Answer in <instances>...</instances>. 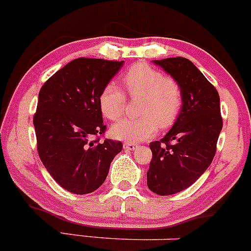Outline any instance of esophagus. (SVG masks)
Returning a JSON list of instances; mask_svg holds the SVG:
<instances>
[{"label":"esophagus","instance_id":"esophagus-1","mask_svg":"<svg viewBox=\"0 0 251 251\" xmlns=\"http://www.w3.org/2000/svg\"><path fill=\"white\" fill-rule=\"evenodd\" d=\"M123 147H125V150L134 151L137 147V145L136 144H133V142H126V144L123 145Z\"/></svg>","mask_w":251,"mask_h":251}]
</instances>
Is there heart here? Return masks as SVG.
<instances>
[{
    "label": "heart",
    "mask_w": 251,
    "mask_h": 251,
    "mask_svg": "<svg viewBox=\"0 0 251 251\" xmlns=\"http://www.w3.org/2000/svg\"><path fill=\"white\" fill-rule=\"evenodd\" d=\"M123 85L133 98H141L136 118H122L112 126L117 139L142 141L158 130L171 126L178 118L183 104L180 85L175 77L164 75L147 63H136L123 75ZM99 106L106 118L115 121L125 112L126 97L115 82L104 86L99 94Z\"/></svg>",
    "instance_id": "heart-1"
}]
</instances>
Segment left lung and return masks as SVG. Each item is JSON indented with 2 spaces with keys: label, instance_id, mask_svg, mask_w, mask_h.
Returning a JSON list of instances; mask_svg holds the SVG:
<instances>
[{
  "label": "left lung",
  "instance_id": "8db88e82",
  "mask_svg": "<svg viewBox=\"0 0 251 251\" xmlns=\"http://www.w3.org/2000/svg\"><path fill=\"white\" fill-rule=\"evenodd\" d=\"M178 81L183 105L169 133L151 142L147 185L158 195H174L190 187L211 165L223 128L219 93L193 62L184 57L155 60Z\"/></svg>",
  "mask_w": 251,
  "mask_h": 251
}]
</instances>
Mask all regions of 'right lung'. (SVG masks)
Returning a JSON list of instances; mask_svg holds the SVG:
<instances>
[{"instance_id":"1","label":"right lung","mask_w":251,"mask_h":251,"mask_svg":"<svg viewBox=\"0 0 251 251\" xmlns=\"http://www.w3.org/2000/svg\"><path fill=\"white\" fill-rule=\"evenodd\" d=\"M122 66L123 61L76 58L39 91L33 117L39 158L52 178L73 194L98 189L122 151L121 141H100L106 126L98 101Z\"/></svg>"}]
</instances>
